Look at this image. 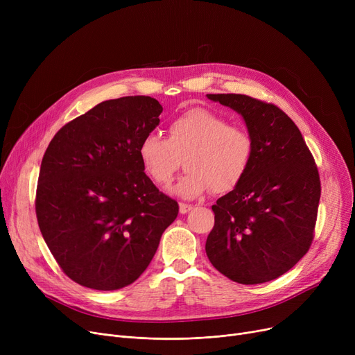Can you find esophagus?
<instances>
[{
	"mask_svg": "<svg viewBox=\"0 0 355 355\" xmlns=\"http://www.w3.org/2000/svg\"><path fill=\"white\" fill-rule=\"evenodd\" d=\"M190 210H193V206H191V204L180 202V213H181V214H187Z\"/></svg>",
	"mask_w": 355,
	"mask_h": 355,
	"instance_id": "esophagus-1",
	"label": "esophagus"
}]
</instances>
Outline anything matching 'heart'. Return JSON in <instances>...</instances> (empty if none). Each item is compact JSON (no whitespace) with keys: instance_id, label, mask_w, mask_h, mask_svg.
I'll return each instance as SVG.
<instances>
[{"instance_id":"obj_1","label":"heart","mask_w":355,"mask_h":355,"mask_svg":"<svg viewBox=\"0 0 355 355\" xmlns=\"http://www.w3.org/2000/svg\"><path fill=\"white\" fill-rule=\"evenodd\" d=\"M138 157L151 180L166 187L184 159L185 173L174 187L184 198H197L213 190L226 194L237 189L248 175L254 141L245 126L230 125L204 107H193L168 125V139L146 134L138 145Z\"/></svg>"}]
</instances>
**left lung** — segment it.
Listing matches in <instances>:
<instances>
[{"mask_svg":"<svg viewBox=\"0 0 355 355\" xmlns=\"http://www.w3.org/2000/svg\"><path fill=\"white\" fill-rule=\"evenodd\" d=\"M207 98L243 116L254 157L239 187L211 207L206 253L237 284L273 281L311 248L321 197L318 168L301 130L277 106L236 93Z\"/></svg>","mask_w":355,"mask_h":355,"instance_id":"1","label":"left lung"}]
</instances>
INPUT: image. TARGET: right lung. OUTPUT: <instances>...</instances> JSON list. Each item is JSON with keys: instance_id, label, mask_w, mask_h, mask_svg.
<instances>
[{"instance_id": "add662e5", "label": "right lung", "mask_w": 355, "mask_h": 355, "mask_svg": "<svg viewBox=\"0 0 355 355\" xmlns=\"http://www.w3.org/2000/svg\"><path fill=\"white\" fill-rule=\"evenodd\" d=\"M161 112L149 96L105 101L49 144L35 214L46 245L73 282L96 291L135 282L175 220L178 202L155 187L138 157Z\"/></svg>"}]
</instances>
